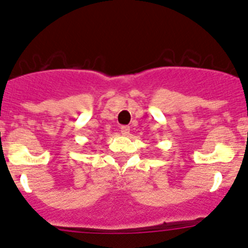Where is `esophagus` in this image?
I'll return each mask as SVG.
<instances>
[{"label":"esophagus","mask_w":248,"mask_h":248,"mask_svg":"<svg viewBox=\"0 0 248 248\" xmlns=\"http://www.w3.org/2000/svg\"><path fill=\"white\" fill-rule=\"evenodd\" d=\"M120 132H121L122 135H128L129 134V127L128 126H121Z\"/></svg>","instance_id":"obj_1"}]
</instances>
